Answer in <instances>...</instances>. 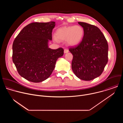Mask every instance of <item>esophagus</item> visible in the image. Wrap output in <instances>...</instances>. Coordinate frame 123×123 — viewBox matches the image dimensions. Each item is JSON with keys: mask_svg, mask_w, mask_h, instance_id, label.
Wrapping results in <instances>:
<instances>
[{"mask_svg": "<svg viewBox=\"0 0 123 123\" xmlns=\"http://www.w3.org/2000/svg\"><path fill=\"white\" fill-rule=\"evenodd\" d=\"M68 49H64V53L65 54H66V53H68Z\"/></svg>", "mask_w": 123, "mask_h": 123, "instance_id": "esophagus-1", "label": "esophagus"}]
</instances>
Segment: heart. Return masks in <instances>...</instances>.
<instances>
[{"label": "heart", "instance_id": "heart-1", "mask_svg": "<svg viewBox=\"0 0 123 123\" xmlns=\"http://www.w3.org/2000/svg\"><path fill=\"white\" fill-rule=\"evenodd\" d=\"M84 36V30L81 26H65L57 29L54 39L56 42L66 40L68 46H75L82 41Z\"/></svg>", "mask_w": 123, "mask_h": 123}]
</instances>
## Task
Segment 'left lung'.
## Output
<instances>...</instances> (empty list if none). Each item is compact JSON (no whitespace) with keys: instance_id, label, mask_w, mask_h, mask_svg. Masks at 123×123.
Here are the masks:
<instances>
[{"instance_id":"obj_1","label":"left lung","mask_w":123,"mask_h":123,"mask_svg":"<svg viewBox=\"0 0 123 123\" xmlns=\"http://www.w3.org/2000/svg\"><path fill=\"white\" fill-rule=\"evenodd\" d=\"M84 30L82 41L69 48L73 55L72 68L79 79L90 81L99 76L108 61V44L100 30L85 22H78Z\"/></svg>"}]
</instances>
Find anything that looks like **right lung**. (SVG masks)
<instances>
[{
	"label": "right lung",
	"mask_w": 123,
	"mask_h": 123,
	"mask_svg": "<svg viewBox=\"0 0 123 123\" xmlns=\"http://www.w3.org/2000/svg\"><path fill=\"white\" fill-rule=\"evenodd\" d=\"M55 22H33L25 26L17 35L12 44V61L19 75L34 82H42L53 72L64 49L49 48Z\"/></svg>",
	"instance_id": "obj_1"
}]
</instances>
